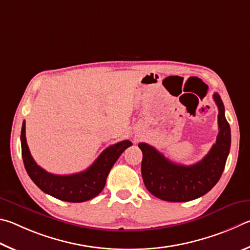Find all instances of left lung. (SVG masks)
Segmentation results:
<instances>
[{"label":"left lung","mask_w":250,"mask_h":250,"mask_svg":"<svg viewBox=\"0 0 250 250\" xmlns=\"http://www.w3.org/2000/svg\"><path fill=\"white\" fill-rule=\"evenodd\" d=\"M213 99L218 107L220 132L216 143L199 163L192 166L174 164L148 144H138L143 151V180L156 198L168 202H188L208 193L220 180L230 149V127L221 96L214 93Z\"/></svg>","instance_id":"left-lung-1"}]
</instances>
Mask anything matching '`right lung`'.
<instances>
[{
  "instance_id": "right-lung-1",
  "label": "right lung",
  "mask_w": 250,
  "mask_h": 250,
  "mask_svg": "<svg viewBox=\"0 0 250 250\" xmlns=\"http://www.w3.org/2000/svg\"><path fill=\"white\" fill-rule=\"evenodd\" d=\"M21 156L26 171L39 189L54 198L65 202L79 203L93 199L101 193L106 182L109 170L123 151L132 146L129 141H123L107 147L98 159L84 171L59 176L47 172L35 163L28 149L25 135V121L21 133Z\"/></svg>"
}]
</instances>
